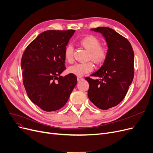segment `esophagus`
<instances>
[{"label":"esophagus","mask_w":153,"mask_h":153,"mask_svg":"<svg viewBox=\"0 0 153 153\" xmlns=\"http://www.w3.org/2000/svg\"><path fill=\"white\" fill-rule=\"evenodd\" d=\"M83 79V78L82 77V76H78L77 77V80L78 81H82Z\"/></svg>","instance_id":"obj_1"}]
</instances>
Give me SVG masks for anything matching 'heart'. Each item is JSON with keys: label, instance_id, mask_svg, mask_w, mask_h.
Listing matches in <instances>:
<instances>
[{"label": "heart", "instance_id": "b5f03b06", "mask_svg": "<svg viewBox=\"0 0 153 153\" xmlns=\"http://www.w3.org/2000/svg\"><path fill=\"white\" fill-rule=\"evenodd\" d=\"M79 43L85 49L89 51V59H91L95 63L101 65L107 59V50L104 47L101 46L100 41L94 36H86L80 40ZM64 56L65 60L68 63H71L74 62V47L71 45L69 44L65 47ZM93 68L94 65L93 62H88L72 65L68 68V71L71 74L80 76L91 72L93 71Z\"/></svg>", "mask_w": 153, "mask_h": 153}]
</instances>
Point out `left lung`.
Returning <instances> with one entry per match:
<instances>
[{"instance_id":"1","label":"left lung","mask_w":153,"mask_h":153,"mask_svg":"<svg viewBox=\"0 0 153 153\" xmlns=\"http://www.w3.org/2000/svg\"><path fill=\"white\" fill-rule=\"evenodd\" d=\"M91 30L102 33L108 47V57L103 66L91 76L85 78L89 83L90 100L101 110L118 105L126 95L134 78V52L127 39L113 29L100 27Z\"/></svg>"}]
</instances>
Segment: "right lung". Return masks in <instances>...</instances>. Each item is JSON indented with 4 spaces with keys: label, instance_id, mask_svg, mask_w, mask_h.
<instances>
[{
    "label": "right lung",
    "instance_id": "obj_1",
    "mask_svg": "<svg viewBox=\"0 0 153 153\" xmlns=\"http://www.w3.org/2000/svg\"><path fill=\"white\" fill-rule=\"evenodd\" d=\"M75 31L43 32L27 47L22 57L23 83L27 95L45 111L62 108L76 85V75L60 76L66 69L64 50Z\"/></svg>",
    "mask_w": 153,
    "mask_h": 153
}]
</instances>
